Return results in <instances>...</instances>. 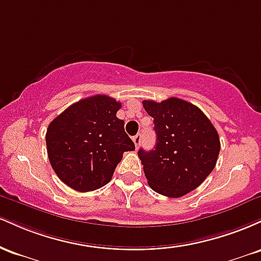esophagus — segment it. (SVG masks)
<instances>
[{"instance_id": "esophagus-1", "label": "esophagus", "mask_w": 261, "mask_h": 261, "mask_svg": "<svg viewBox=\"0 0 261 261\" xmlns=\"http://www.w3.org/2000/svg\"><path fill=\"white\" fill-rule=\"evenodd\" d=\"M133 141H134L135 146H136V148H139V146H140V143H141V135L140 134L135 135V136L133 137Z\"/></svg>"}]
</instances>
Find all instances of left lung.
Instances as JSON below:
<instances>
[{
    "instance_id": "8db88e82",
    "label": "left lung",
    "mask_w": 261,
    "mask_h": 261,
    "mask_svg": "<svg viewBox=\"0 0 261 261\" xmlns=\"http://www.w3.org/2000/svg\"><path fill=\"white\" fill-rule=\"evenodd\" d=\"M142 104L157 135L152 151H139L148 185L164 196L187 195L216 166L221 148L216 128L199 108L179 98Z\"/></svg>"
}]
</instances>
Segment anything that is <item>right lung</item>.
Segmentation results:
<instances>
[{"label": "right lung", "mask_w": 261, "mask_h": 261, "mask_svg": "<svg viewBox=\"0 0 261 261\" xmlns=\"http://www.w3.org/2000/svg\"><path fill=\"white\" fill-rule=\"evenodd\" d=\"M120 101L103 94L73 103L50 122L46 148L60 180L74 190L93 191L112 180L122 153L135 143L116 118Z\"/></svg>", "instance_id": "add662e5"}]
</instances>
